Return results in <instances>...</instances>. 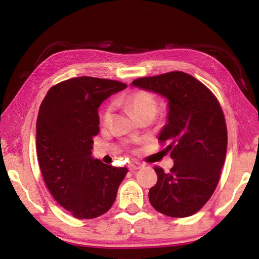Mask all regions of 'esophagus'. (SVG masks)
<instances>
[{"label": "esophagus", "instance_id": "esophagus-1", "mask_svg": "<svg viewBox=\"0 0 259 259\" xmlns=\"http://www.w3.org/2000/svg\"><path fill=\"white\" fill-rule=\"evenodd\" d=\"M142 166L143 165L140 164L139 162H131L130 165H129V168H130L131 171H135V170H138V169L142 168Z\"/></svg>", "mask_w": 259, "mask_h": 259}]
</instances>
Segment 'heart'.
<instances>
[{
	"mask_svg": "<svg viewBox=\"0 0 259 259\" xmlns=\"http://www.w3.org/2000/svg\"><path fill=\"white\" fill-rule=\"evenodd\" d=\"M120 102L123 103L138 120L143 119V117H151V119H153L157 111V102L155 97L152 94L146 93V91H135V93L128 95L126 97L120 99ZM112 111V105H108L104 109L102 114L103 124L107 125L111 122Z\"/></svg>",
	"mask_w": 259,
	"mask_h": 259,
	"instance_id": "obj_1",
	"label": "heart"
}]
</instances>
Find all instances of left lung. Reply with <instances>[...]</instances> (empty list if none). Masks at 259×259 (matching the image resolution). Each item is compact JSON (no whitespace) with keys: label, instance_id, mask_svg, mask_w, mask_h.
<instances>
[{"label":"left lung","instance_id":"left-lung-1","mask_svg":"<svg viewBox=\"0 0 259 259\" xmlns=\"http://www.w3.org/2000/svg\"><path fill=\"white\" fill-rule=\"evenodd\" d=\"M134 87L168 100L166 123L159 135L168 142L174 166H154L157 183L148 192L153 208L170 217H188L211 198L227 150L224 113L217 98L195 77L179 71L140 77Z\"/></svg>","mask_w":259,"mask_h":259}]
</instances>
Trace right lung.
<instances>
[{"instance_id":"right-lung-1","label":"right lung","mask_w":259,"mask_h":259,"mask_svg":"<svg viewBox=\"0 0 259 259\" xmlns=\"http://www.w3.org/2000/svg\"><path fill=\"white\" fill-rule=\"evenodd\" d=\"M125 88L107 78L74 77L52 87L40 106L36 151L42 176L54 199L75 218L107 212L128 172L91 155L100 104Z\"/></svg>"}]
</instances>
